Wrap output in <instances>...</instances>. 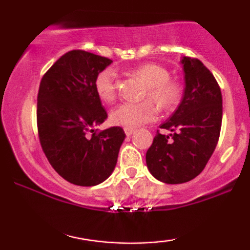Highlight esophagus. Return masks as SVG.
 Here are the masks:
<instances>
[{"mask_svg":"<svg viewBox=\"0 0 250 250\" xmlns=\"http://www.w3.org/2000/svg\"><path fill=\"white\" fill-rule=\"evenodd\" d=\"M125 133L127 136H131L135 133V129L134 128H129V127H125Z\"/></svg>","mask_w":250,"mask_h":250,"instance_id":"34e87169","label":"esophagus"}]
</instances>
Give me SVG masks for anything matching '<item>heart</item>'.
<instances>
[{
  "label": "heart",
  "instance_id": "heart-1",
  "mask_svg": "<svg viewBox=\"0 0 250 250\" xmlns=\"http://www.w3.org/2000/svg\"><path fill=\"white\" fill-rule=\"evenodd\" d=\"M147 84L145 99H150L159 107L168 109L174 107L182 96V85L170 79L166 67L157 63H145L133 70ZM97 97L102 102L111 103L116 97V73L111 68L100 71L94 81ZM157 109L150 101L141 103H122L111 110L110 121L121 127L136 128L156 119Z\"/></svg>",
  "mask_w": 250,
  "mask_h": 250
}]
</instances>
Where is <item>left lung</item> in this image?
<instances>
[{
	"instance_id": "obj_1",
	"label": "left lung",
	"mask_w": 250,
	"mask_h": 250,
	"mask_svg": "<svg viewBox=\"0 0 250 250\" xmlns=\"http://www.w3.org/2000/svg\"><path fill=\"white\" fill-rule=\"evenodd\" d=\"M186 88L176 110L160 128L146 154L156 180L179 185L195 179L213 155L222 123V95L213 74L197 59L183 56Z\"/></svg>"
}]
</instances>
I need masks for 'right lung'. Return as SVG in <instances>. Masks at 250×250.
<instances>
[{
    "label": "right lung",
    "instance_id": "1",
    "mask_svg": "<svg viewBox=\"0 0 250 250\" xmlns=\"http://www.w3.org/2000/svg\"><path fill=\"white\" fill-rule=\"evenodd\" d=\"M111 60L84 50L60 57L40 83L37 129L48 161L64 180L91 187L115 169L125 134L121 127L95 133L107 119L94 88Z\"/></svg>",
    "mask_w": 250,
    "mask_h": 250
}]
</instances>
